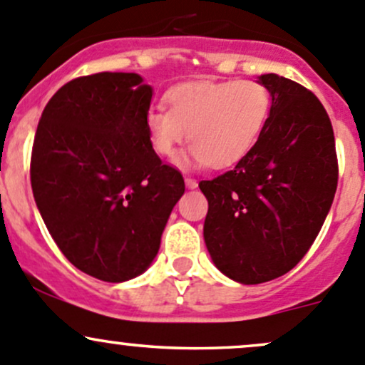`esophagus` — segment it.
<instances>
[{
    "label": "esophagus",
    "instance_id": "obj_1",
    "mask_svg": "<svg viewBox=\"0 0 365 365\" xmlns=\"http://www.w3.org/2000/svg\"><path fill=\"white\" fill-rule=\"evenodd\" d=\"M185 183L189 189H195V187H197V182H195L194 178H190V176H185Z\"/></svg>",
    "mask_w": 365,
    "mask_h": 365
}]
</instances>
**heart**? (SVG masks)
I'll use <instances>...</instances> for the list:
<instances>
[{"mask_svg": "<svg viewBox=\"0 0 365 365\" xmlns=\"http://www.w3.org/2000/svg\"><path fill=\"white\" fill-rule=\"evenodd\" d=\"M166 99L170 110L155 106L147 113L153 148L170 157L189 131V157L212 168H227L243 159L271 112L269 91L252 80L183 83Z\"/></svg>", "mask_w": 365, "mask_h": 365, "instance_id": "1", "label": "heart"}]
</instances>
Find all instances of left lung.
Wrapping results in <instances>:
<instances>
[{
    "instance_id": "left-lung-1",
    "label": "left lung",
    "mask_w": 365,
    "mask_h": 365,
    "mask_svg": "<svg viewBox=\"0 0 365 365\" xmlns=\"http://www.w3.org/2000/svg\"><path fill=\"white\" fill-rule=\"evenodd\" d=\"M271 112L232 170L199 182L208 199L205 241L215 266L245 285L289 273L320 232L337 189L331 118L294 80L262 75Z\"/></svg>"
}]
</instances>
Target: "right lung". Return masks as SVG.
Listing matches in <instances>:
<instances>
[{"instance_id":"right-lung-1","label":"right lung","mask_w":365,"mask_h":365,"mask_svg":"<svg viewBox=\"0 0 365 365\" xmlns=\"http://www.w3.org/2000/svg\"><path fill=\"white\" fill-rule=\"evenodd\" d=\"M103 71L64 83L45 106L31 152V187L48 232L83 273L118 283L157 255L185 192L152 148V87Z\"/></svg>"}]
</instances>
